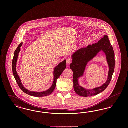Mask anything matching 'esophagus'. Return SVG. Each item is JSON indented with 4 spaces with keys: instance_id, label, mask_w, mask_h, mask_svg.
Returning a JSON list of instances; mask_svg holds the SVG:
<instances>
[{
    "instance_id": "esophagus-1",
    "label": "esophagus",
    "mask_w": 128,
    "mask_h": 128,
    "mask_svg": "<svg viewBox=\"0 0 128 128\" xmlns=\"http://www.w3.org/2000/svg\"><path fill=\"white\" fill-rule=\"evenodd\" d=\"M72 62V60L70 58H68L67 60V61H66V64L68 65H70L71 63Z\"/></svg>"
}]
</instances>
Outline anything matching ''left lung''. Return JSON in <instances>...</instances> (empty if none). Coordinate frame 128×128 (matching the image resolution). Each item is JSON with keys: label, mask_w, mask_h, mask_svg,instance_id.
<instances>
[{"label": "left lung", "mask_w": 128, "mask_h": 128, "mask_svg": "<svg viewBox=\"0 0 128 128\" xmlns=\"http://www.w3.org/2000/svg\"><path fill=\"white\" fill-rule=\"evenodd\" d=\"M101 51L105 54L109 67L108 79L103 85L99 87L92 90L85 89L79 85L78 79L83 76L88 62ZM72 63L70 64V68L73 72L74 89L77 94L84 97L96 96L107 88L112 79L115 65V54L108 37L105 35L98 43L77 50L72 54Z\"/></svg>", "instance_id": "left-lung-1"}]
</instances>
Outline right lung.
I'll return each mask as SVG.
<instances>
[{
    "label": "right lung",
    "instance_id": "1",
    "mask_svg": "<svg viewBox=\"0 0 128 128\" xmlns=\"http://www.w3.org/2000/svg\"><path fill=\"white\" fill-rule=\"evenodd\" d=\"M22 43H21L18 45L17 48L16 49V50H15L14 53V56L12 60V72L16 82H17L18 86L20 88V89L24 92L25 93L30 96H36V97H43V96H48L54 91L56 86V80L60 77V75L63 72L64 70L66 68V60H65L62 62L60 63L56 67L54 68V72H53L54 79H53V84L51 85V86L49 88L48 90L40 92L31 91L25 88L24 86L22 84L20 79L18 76V74L17 72V70H16V65H17V62L18 58V54L20 51V47L22 46Z\"/></svg>",
    "mask_w": 128,
    "mask_h": 128
}]
</instances>
